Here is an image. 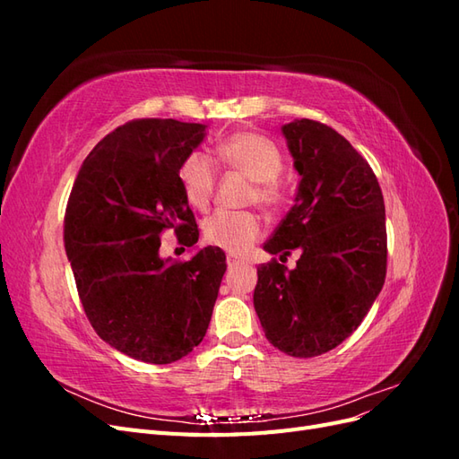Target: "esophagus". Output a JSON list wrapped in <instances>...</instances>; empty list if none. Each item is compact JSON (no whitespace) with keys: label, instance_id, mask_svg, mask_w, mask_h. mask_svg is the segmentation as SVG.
Listing matches in <instances>:
<instances>
[{"label":"esophagus","instance_id":"34e87169","mask_svg":"<svg viewBox=\"0 0 459 459\" xmlns=\"http://www.w3.org/2000/svg\"><path fill=\"white\" fill-rule=\"evenodd\" d=\"M226 262H228V268H235V266H239V264H243L245 260H243V258H239V256H233V255H228Z\"/></svg>","mask_w":459,"mask_h":459}]
</instances>
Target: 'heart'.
<instances>
[{
	"label": "heart",
	"mask_w": 459,
	"mask_h": 459,
	"mask_svg": "<svg viewBox=\"0 0 459 459\" xmlns=\"http://www.w3.org/2000/svg\"><path fill=\"white\" fill-rule=\"evenodd\" d=\"M218 157L231 170L239 172L255 184L251 199L266 208L275 211L283 201V189L277 182V176L283 169V157L277 145L255 132H238L226 137L218 145ZM179 184L191 206H208L214 189V164L211 157L201 151L186 157L178 170ZM262 233L260 218L251 212H214L204 221L206 241L231 255H243L251 248Z\"/></svg>",
	"instance_id": "heart-1"
}]
</instances>
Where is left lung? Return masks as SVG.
Wrapping results in <instances>:
<instances>
[{"label":"left lung","instance_id":"8db88e82","mask_svg":"<svg viewBox=\"0 0 459 459\" xmlns=\"http://www.w3.org/2000/svg\"><path fill=\"white\" fill-rule=\"evenodd\" d=\"M300 176L281 224L264 251L295 270L262 264L255 310L281 352L312 358L351 337L381 293L386 273L385 203L368 160L333 128L308 118L281 126Z\"/></svg>","mask_w":459,"mask_h":459}]
</instances>
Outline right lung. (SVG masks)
<instances>
[{
	"label": "right lung",
	"instance_id": "right-lung-1",
	"mask_svg": "<svg viewBox=\"0 0 459 459\" xmlns=\"http://www.w3.org/2000/svg\"><path fill=\"white\" fill-rule=\"evenodd\" d=\"M206 137L204 124L132 120L82 162L65 214V251L90 324L118 352L172 364L201 344L226 255L197 248L187 262L162 258L160 233L199 241L178 170Z\"/></svg>",
	"mask_w": 459,
	"mask_h": 459
}]
</instances>
